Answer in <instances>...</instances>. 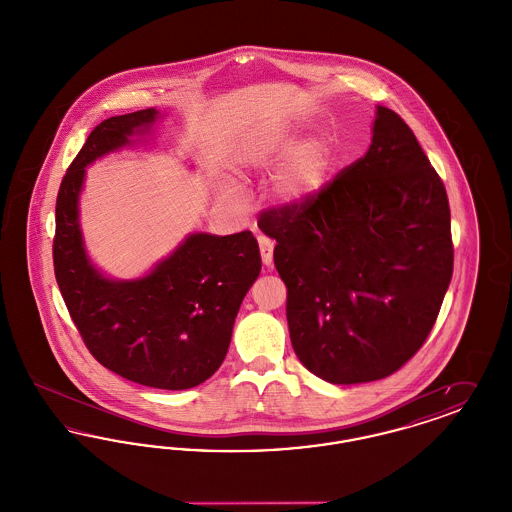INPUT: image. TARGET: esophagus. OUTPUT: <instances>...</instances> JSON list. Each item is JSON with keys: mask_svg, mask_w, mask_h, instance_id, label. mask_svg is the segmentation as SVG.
I'll return each instance as SVG.
<instances>
[{"mask_svg": "<svg viewBox=\"0 0 512 512\" xmlns=\"http://www.w3.org/2000/svg\"><path fill=\"white\" fill-rule=\"evenodd\" d=\"M259 251H261V259L263 263L270 267L272 265V253H274V244L267 236H259Z\"/></svg>", "mask_w": 512, "mask_h": 512, "instance_id": "esophagus-1", "label": "esophagus"}]
</instances>
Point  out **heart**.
Instances as JSON below:
<instances>
[{"label": "heart", "instance_id": "heart-1", "mask_svg": "<svg viewBox=\"0 0 512 512\" xmlns=\"http://www.w3.org/2000/svg\"><path fill=\"white\" fill-rule=\"evenodd\" d=\"M292 147V142L280 138H253L240 147L238 163L249 171L265 169L286 157ZM326 172V151L315 144H305L297 147L286 165L280 169L274 180V190L284 201H305L320 192L326 182Z\"/></svg>", "mask_w": 512, "mask_h": 512}]
</instances>
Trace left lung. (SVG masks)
I'll return each mask as SVG.
<instances>
[{"mask_svg":"<svg viewBox=\"0 0 512 512\" xmlns=\"http://www.w3.org/2000/svg\"><path fill=\"white\" fill-rule=\"evenodd\" d=\"M257 224L276 240L293 351L307 370L361 384L413 359L449 288L453 240L445 186L395 111L378 107L361 159Z\"/></svg>","mask_w":512,"mask_h":512,"instance_id":"8db88e82","label":"left lung"}]
</instances>
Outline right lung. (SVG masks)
<instances>
[{"label": "right lung", "mask_w": 512, "mask_h": 512, "mask_svg": "<svg viewBox=\"0 0 512 512\" xmlns=\"http://www.w3.org/2000/svg\"><path fill=\"white\" fill-rule=\"evenodd\" d=\"M157 119L144 109L99 122L61 180L53 268L74 326L99 365L157 388L188 390L222 365L238 309L261 272L249 230L194 234L142 280L113 282L90 265L78 228L84 167Z\"/></svg>", "instance_id": "add662e5"}]
</instances>
